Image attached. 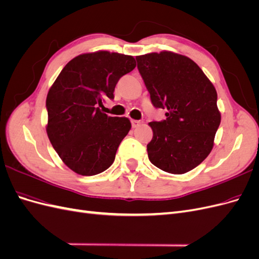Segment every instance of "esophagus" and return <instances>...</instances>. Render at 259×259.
I'll return each mask as SVG.
<instances>
[{
  "instance_id": "esophagus-1",
  "label": "esophagus",
  "mask_w": 259,
  "mask_h": 259,
  "mask_svg": "<svg viewBox=\"0 0 259 259\" xmlns=\"http://www.w3.org/2000/svg\"><path fill=\"white\" fill-rule=\"evenodd\" d=\"M140 125V121H137V120H132V126L133 127H138Z\"/></svg>"
}]
</instances>
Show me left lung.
<instances>
[{
  "label": "left lung",
  "instance_id": "obj_1",
  "mask_svg": "<svg viewBox=\"0 0 259 259\" xmlns=\"http://www.w3.org/2000/svg\"><path fill=\"white\" fill-rule=\"evenodd\" d=\"M137 68L155 108L166 120L150 122L153 137L147 145L149 160L170 174H185L210 153L222 115L217 92L189 57L173 52L137 56Z\"/></svg>",
  "mask_w": 259,
  "mask_h": 259
}]
</instances>
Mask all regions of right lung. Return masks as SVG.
<instances>
[{"label":"right lung","instance_id":"1","mask_svg":"<svg viewBox=\"0 0 259 259\" xmlns=\"http://www.w3.org/2000/svg\"><path fill=\"white\" fill-rule=\"evenodd\" d=\"M136 67L128 55L98 51L70 60L55 80L46 98V133L59 158L74 173L97 175L111 166L132 124L127 117L101 112L106 98Z\"/></svg>","mask_w":259,"mask_h":259}]
</instances>
